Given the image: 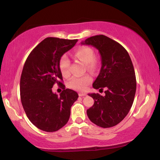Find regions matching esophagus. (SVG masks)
Returning a JSON list of instances; mask_svg holds the SVG:
<instances>
[{
    "instance_id": "esophagus-1",
    "label": "esophagus",
    "mask_w": 160,
    "mask_h": 160,
    "mask_svg": "<svg viewBox=\"0 0 160 160\" xmlns=\"http://www.w3.org/2000/svg\"><path fill=\"white\" fill-rule=\"evenodd\" d=\"M78 95L80 96V97H84V96L87 95L86 93H82V92H79L78 93Z\"/></svg>"
}]
</instances>
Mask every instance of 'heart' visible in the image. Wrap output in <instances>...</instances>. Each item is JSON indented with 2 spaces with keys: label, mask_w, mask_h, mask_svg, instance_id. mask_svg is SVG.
Here are the masks:
<instances>
[{
  "label": "heart",
  "mask_w": 160,
  "mask_h": 160,
  "mask_svg": "<svg viewBox=\"0 0 160 160\" xmlns=\"http://www.w3.org/2000/svg\"><path fill=\"white\" fill-rule=\"evenodd\" d=\"M74 56L81 62L86 65L87 69L94 71L97 68L98 60L94 57V51L92 48L87 46L78 47L74 52ZM70 65L71 61L66 54L61 56L59 60V69L62 76L67 77L70 75ZM92 82L91 76L86 75L82 77H73L68 82V86L76 90L84 91L88 84Z\"/></svg>",
  "instance_id": "heart-1"
}]
</instances>
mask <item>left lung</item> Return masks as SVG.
<instances>
[{"label": "left lung", "instance_id": "1", "mask_svg": "<svg viewBox=\"0 0 160 160\" xmlns=\"http://www.w3.org/2000/svg\"><path fill=\"white\" fill-rule=\"evenodd\" d=\"M81 43L92 46L99 52L102 66L92 87L106 89L103 96L89 94L95 102L87 109V116L96 125L111 128L124 119L134 101L136 78L132 60L120 43L103 35L92 36Z\"/></svg>", "mask_w": 160, "mask_h": 160}]
</instances>
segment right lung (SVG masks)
<instances>
[{
	"mask_svg": "<svg viewBox=\"0 0 160 160\" xmlns=\"http://www.w3.org/2000/svg\"><path fill=\"white\" fill-rule=\"evenodd\" d=\"M77 41L45 38L32 50L24 65L20 78L22 104L30 121L45 132H55L67 124L72 105L78 98L76 92L65 89L59 69L61 56ZM55 83L63 88L60 96L52 92Z\"/></svg>",
	"mask_w": 160,
	"mask_h": 160,
	"instance_id": "1",
	"label": "right lung"
}]
</instances>
